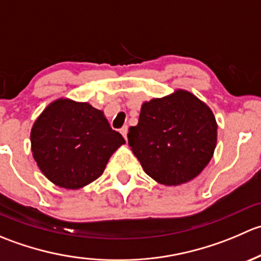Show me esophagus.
Returning <instances> with one entry per match:
<instances>
[{"label":"esophagus","instance_id":"esophagus-1","mask_svg":"<svg viewBox=\"0 0 261 261\" xmlns=\"http://www.w3.org/2000/svg\"><path fill=\"white\" fill-rule=\"evenodd\" d=\"M120 133L122 134V136L125 139H127V133H128V126L127 125H125V126H122V127H121V130H120Z\"/></svg>","mask_w":261,"mask_h":261}]
</instances>
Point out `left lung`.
<instances>
[{"mask_svg": "<svg viewBox=\"0 0 261 261\" xmlns=\"http://www.w3.org/2000/svg\"><path fill=\"white\" fill-rule=\"evenodd\" d=\"M127 139L147 175L178 186L197 177L210 163L217 125L208 106L189 92L177 91L145 102Z\"/></svg>", "mask_w": 261, "mask_h": 261, "instance_id": "obj_1", "label": "left lung"}]
</instances>
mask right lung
<instances>
[{
	"mask_svg": "<svg viewBox=\"0 0 261 261\" xmlns=\"http://www.w3.org/2000/svg\"><path fill=\"white\" fill-rule=\"evenodd\" d=\"M125 143L103 112L89 103L57 99L31 130L34 159L49 180L78 189L101 177L110 156Z\"/></svg>",
	"mask_w": 261,
	"mask_h": 261,
	"instance_id": "right-lung-1",
	"label": "right lung"
}]
</instances>
